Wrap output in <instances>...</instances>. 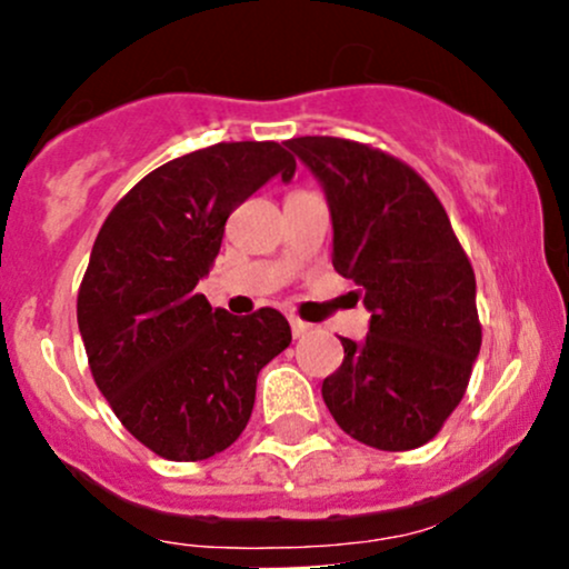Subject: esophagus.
I'll return each mask as SVG.
<instances>
[{
  "label": "esophagus",
  "instance_id": "obj_1",
  "mask_svg": "<svg viewBox=\"0 0 569 569\" xmlns=\"http://www.w3.org/2000/svg\"><path fill=\"white\" fill-rule=\"evenodd\" d=\"M291 335H293V339H299V337H307L312 331V326L310 323H305V321H299V318H291Z\"/></svg>",
  "mask_w": 569,
  "mask_h": 569
}]
</instances>
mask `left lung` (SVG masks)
Listing matches in <instances>:
<instances>
[{
	"instance_id": "left-lung-1",
	"label": "left lung",
	"mask_w": 569,
	"mask_h": 569,
	"mask_svg": "<svg viewBox=\"0 0 569 569\" xmlns=\"http://www.w3.org/2000/svg\"><path fill=\"white\" fill-rule=\"evenodd\" d=\"M286 147L321 184L335 270L371 312L367 339L342 337V367L321 388L326 407L369 447H422L466 396L479 358L473 267L433 189L401 160L331 136Z\"/></svg>"
}]
</instances>
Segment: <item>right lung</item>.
I'll return each mask as SVG.
<instances>
[{
	"mask_svg": "<svg viewBox=\"0 0 569 569\" xmlns=\"http://www.w3.org/2000/svg\"><path fill=\"white\" fill-rule=\"evenodd\" d=\"M293 171L276 141L213 143L143 176L98 232L77 297L90 371L122 426L166 460L230 447L259 371L289 348L278 310L230 316L194 286L219 257L227 217Z\"/></svg>",
	"mask_w": 569,
	"mask_h": 569,
	"instance_id": "right-lung-1",
	"label": "right lung"
}]
</instances>
